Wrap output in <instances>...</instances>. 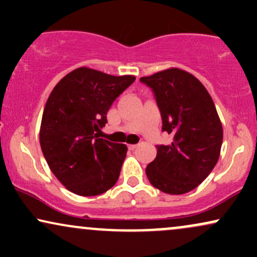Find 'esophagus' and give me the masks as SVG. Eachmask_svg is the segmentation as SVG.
Here are the masks:
<instances>
[{"instance_id": "1", "label": "esophagus", "mask_w": 257, "mask_h": 257, "mask_svg": "<svg viewBox=\"0 0 257 257\" xmlns=\"http://www.w3.org/2000/svg\"><path fill=\"white\" fill-rule=\"evenodd\" d=\"M137 147H138V145H134V144H131V145H128V149L132 150V151H133V150L137 149Z\"/></svg>"}]
</instances>
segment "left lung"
<instances>
[{
	"label": "left lung",
	"mask_w": 257,
	"mask_h": 257,
	"mask_svg": "<svg viewBox=\"0 0 257 257\" xmlns=\"http://www.w3.org/2000/svg\"><path fill=\"white\" fill-rule=\"evenodd\" d=\"M140 81L155 94L162 131L174 135L172 144L157 146L155 161L146 167L147 179L164 193L190 192L220 157L223 132L213 99L199 79L176 67Z\"/></svg>",
	"instance_id": "8db88e82"
}]
</instances>
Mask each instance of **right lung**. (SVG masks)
<instances>
[{
    "instance_id": "add662e5",
    "label": "right lung",
    "mask_w": 257,
    "mask_h": 257,
    "mask_svg": "<svg viewBox=\"0 0 257 257\" xmlns=\"http://www.w3.org/2000/svg\"><path fill=\"white\" fill-rule=\"evenodd\" d=\"M135 81L78 67L59 81L46 102L40 144L52 173L72 193L90 197L117 182L126 146L99 138L112 102Z\"/></svg>"
}]
</instances>
